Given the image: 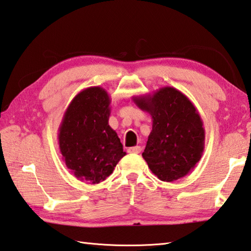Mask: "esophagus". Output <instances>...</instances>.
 Returning a JSON list of instances; mask_svg holds the SVG:
<instances>
[{
	"label": "esophagus",
	"mask_w": 251,
	"mask_h": 251,
	"mask_svg": "<svg viewBox=\"0 0 251 251\" xmlns=\"http://www.w3.org/2000/svg\"><path fill=\"white\" fill-rule=\"evenodd\" d=\"M127 151L130 153H139L141 151V148L139 147V146H134V147H130L127 149Z\"/></svg>",
	"instance_id": "1"
}]
</instances>
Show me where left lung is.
I'll return each instance as SVG.
<instances>
[{"mask_svg": "<svg viewBox=\"0 0 251 251\" xmlns=\"http://www.w3.org/2000/svg\"><path fill=\"white\" fill-rule=\"evenodd\" d=\"M133 101L152 118L143 152L149 169L166 182L188 175L201 159L205 145L203 122L194 104L172 86L133 97Z\"/></svg>", "mask_w": 251, "mask_h": 251, "instance_id": "1", "label": "left lung"}]
</instances>
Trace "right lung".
Returning <instances> with one entry per match:
<instances>
[{"label": "right lung", "mask_w": 251, "mask_h": 251, "mask_svg": "<svg viewBox=\"0 0 251 251\" xmlns=\"http://www.w3.org/2000/svg\"><path fill=\"white\" fill-rule=\"evenodd\" d=\"M111 98L101 86H90L72 99L58 129L62 160L76 179L98 184L112 175L125 156L108 125Z\"/></svg>", "instance_id": "add662e5"}]
</instances>
